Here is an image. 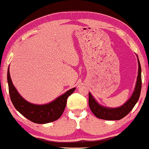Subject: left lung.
<instances>
[{"instance_id":"obj_1","label":"left lung","mask_w":149,"mask_h":149,"mask_svg":"<svg viewBox=\"0 0 149 149\" xmlns=\"http://www.w3.org/2000/svg\"><path fill=\"white\" fill-rule=\"evenodd\" d=\"M138 58V57H137ZM138 75H137L136 86L131 98L124 105L116 108H107L100 105L89 93L88 104L91 111L97 118L105 120H119L132 111L139 98L142 88V76H141V65L138 58Z\"/></svg>"}]
</instances>
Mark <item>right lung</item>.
<instances>
[{"instance_id":"1","label":"right lung","mask_w":149,"mask_h":149,"mask_svg":"<svg viewBox=\"0 0 149 149\" xmlns=\"http://www.w3.org/2000/svg\"><path fill=\"white\" fill-rule=\"evenodd\" d=\"M9 93L13 105L21 115L36 124H47L57 120L65 110L67 99L75 91L73 88L58 97L53 102L43 105L33 104L24 100L13 85L10 70H7Z\"/></svg>"}]
</instances>
